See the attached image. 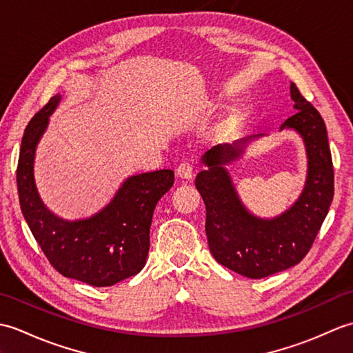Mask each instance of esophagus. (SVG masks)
I'll return each instance as SVG.
<instances>
[{"label": "esophagus", "mask_w": 353, "mask_h": 353, "mask_svg": "<svg viewBox=\"0 0 353 353\" xmlns=\"http://www.w3.org/2000/svg\"><path fill=\"white\" fill-rule=\"evenodd\" d=\"M176 174L181 179H191L194 174V165L190 161H182L176 168Z\"/></svg>", "instance_id": "esophagus-1"}]
</instances>
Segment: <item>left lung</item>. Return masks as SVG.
Segmentation results:
<instances>
[{"mask_svg":"<svg viewBox=\"0 0 353 353\" xmlns=\"http://www.w3.org/2000/svg\"><path fill=\"white\" fill-rule=\"evenodd\" d=\"M294 115L281 130L301 134L308 156V174L294 205L274 219H259L243 205L224 165L244 153L243 138L234 144H219L201 157L205 170L196 177V188L206 206L209 250L219 264L250 279L279 273L301 262L310 252L334 197V167L327 132L319 110L305 99L294 83L290 88Z\"/></svg>","mask_w":353,"mask_h":353,"instance_id":"8db88e82","label":"left lung"}]
</instances>
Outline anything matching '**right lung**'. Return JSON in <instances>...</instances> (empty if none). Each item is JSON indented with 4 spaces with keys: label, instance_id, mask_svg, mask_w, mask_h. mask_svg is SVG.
<instances>
[{
    "label": "right lung",
    "instance_id": "right-lung-1",
    "mask_svg": "<svg viewBox=\"0 0 353 353\" xmlns=\"http://www.w3.org/2000/svg\"><path fill=\"white\" fill-rule=\"evenodd\" d=\"M61 95L30 119L17 170L22 215L50 264L59 273L92 287H112L138 274L150 249V226L157 201L174 183V171L157 170L127 179L100 212L68 221L52 214L37 192L33 163L37 142Z\"/></svg>",
    "mask_w": 353,
    "mask_h": 353
}]
</instances>
